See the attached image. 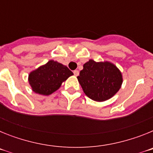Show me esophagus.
<instances>
[{"label":"esophagus","instance_id":"obj_1","mask_svg":"<svg viewBox=\"0 0 153 153\" xmlns=\"http://www.w3.org/2000/svg\"><path fill=\"white\" fill-rule=\"evenodd\" d=\"M74 75L76 76H79V71H78V70H74Z\"/></svg>","mask_w":153,"mask_h":153}]
</instances>
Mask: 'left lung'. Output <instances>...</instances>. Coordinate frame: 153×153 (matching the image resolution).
Wrapping results in <instances>:
<instances>
[{
	"instance_id": "8db88e82",
	"label": "left lung",
	"mask_w": 153,
	"mask_h": 153,
	"mask_svg": "<svg viewBox=\"0 0 153 153\" xmlns=\"http://www.w3.org/2000/svg\"><path fill=\"white\" fill-rule=\"evenodd\" d=\"M77 79L89 98L103 102L112 98L121 88L123 75L117 66L110 62L90 60L84 63Z\"/></svg>"
}]
</instances>
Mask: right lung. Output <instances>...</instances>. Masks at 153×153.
<instances>
[{"instance_id": "obj_1", "label": "right lung", "mask_w": 153, "mask_h": 153, "mask_svg": "<svg viewBox=\"0 0 153 153\" xmlns=\"http://www.w3.org/2000/svg\"><path fill=\"white\" fill-rule=\"evenodd\" d=\"M74 75L68 67L51 60L30 73L28 81L32 90L40 95L49 96L61 86L63 82Z\"/></svg>"}]
</instances>
